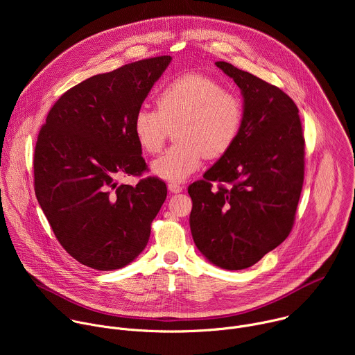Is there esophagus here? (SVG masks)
<instances>
[{"label":"esophagus","mask_w":355,"mask_h":355,"mask_svg":"<svg viewBox=\"0 0 355 355\" xmlns=\"http://www.w3.org/2000/svg\"><path fill=\"white\" fill-rule=\"evenodd\" d=\"M168 189H170V192H173V193H178V192L182 191V185H180V184H177V182H170V184H168Z\"/></svg>","instance_id":"esophagus-1"}]
</instances>
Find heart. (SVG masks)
<instances>
[{"instance_id": "b5f03b06", "label": "heart", "mask_w": 355, "mask_h": 355, "mask_svg": "<svg viewBox=\"0 0 355 355\" xmlns=\"http://www.w3.org/2000/svg\"><path fill=\"white\" fill-rule=\"evenodd\" d=\"M157 110L136 111L132 129L148 155L164 146L170 128L178 141L151 163V173L170 182H182L200 167L204 157L218 159L234 144L243 123V101L202 74H184L167 84L156 98Z\"/></svg>"}]
</instances>
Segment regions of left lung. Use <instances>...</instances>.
<instances>
[{
	"mask_svg": "<svg viewBox=\"0 0 355 355\" xmlns=\"http://www.w3.org/2000/svg\"><path fill=\"white\" fill-rule=\"evenodd\" d=\"M243 95V123L226 155L188 187L193 243L209 263L244 270L289 234L303 185L305 139L293 101L230 63H215ZM212 182L232 183L211 189Z\"/></svg>",
	"mask_w": 355,
	"mask_h": 355,
	"instance_id": "left-lung-1",
	"label": "left lung"
}]
</instances>
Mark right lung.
Segmentation results:
<instances>
[{
    "instance_id": "right-lung-1",
    "label": "right lung",
    "mask_w": 355,
    "mask_h": 355,
    "mask_svg": "<svg viewBox=\"0 0 355 355\" xmlns=\"http://www.w3.org/2000/svg\"><path fill=\"white\" fill-rule=\"evenodd\" d=\"M171 60L144 59L87 78L58 99L39 132L37 202L59 243L89 268L132 263L166 200L167 187L157 178L136 187L119 178L146 170L132 122Z\"/></svg>"
}]
</instances>
